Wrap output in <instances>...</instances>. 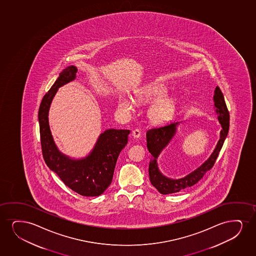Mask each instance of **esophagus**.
Segmentation results:
<instances>
[{
	"label": "esophagus",
	"instance_id": "esophagus-1",
	"mask_svg": "<svg viewBox=\"0 0 256 256\" xmlns=\"http://www.w3.org/2000/svg\"><path fill=\"white\" fill-rule=\"evenodd\" d=\"M141 136V132L140 129H135L132 132V136L134 138H138Z\"/></svg>",
	"mask_w": 256,
	"mask_h": 256
}]
</instances>
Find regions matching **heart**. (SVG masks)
<instances>
[{
	"instance_id": "obj_1",
	"label": "heart",
	"mask_w": 256,
	"mask_h": 256,
	"mask_svg": "<svg viewBox=\"0 0 256 256\" xmlns=\"http://www.w3.org/2000/svg\"><path fill=\"white\" fill-rule=\"evenodd\" d=\"M146 94L148 97L160 98L165 96L166 91L164 88H159V86H152L149 89H147ZM118 106L120 108L128 112H130L133 109L132 104L126 98H121ZM176 109V103L173 98H161L150 107L149 110L150 120H152L155 123L166 122L174 116Z\"/></svg>"
}]
</instances>
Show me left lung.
I'll return each mask as SVG.
<instances>
[{"label": "left lung", "mask_w": 256, "mask_h": 256, "mask_svg": "<svg viewBox=\"0 0 256 256\" xmlns=\"http://www.w3.org/2000/svg\"><path fill=\"white\" fill-rule=\"evenodd\" d=\"M214 106L216 107V114H218V120L222 126L220 133V140L217 142L216 149L208 158L207 161L198 167L194 172L180 179H170L166 178L159 172L156 158L159 154L166 146H168L170 141L176 134V126L180 122H168L160 126L153 127L148 130L146 132L147 148L149 152L152 156L149 164L150 181L152 184L162 194L176 193L182 190L191 187L198 184V182L204 178L206 172H208L213 167L217 156L219 155L220 149L224 146V141L226 138L230 129V112L226 108L224 100V94L220 91L219 86L216 88L214 94Z\"/></svg>", "instance_id": "8db88e82"}]
</instances>
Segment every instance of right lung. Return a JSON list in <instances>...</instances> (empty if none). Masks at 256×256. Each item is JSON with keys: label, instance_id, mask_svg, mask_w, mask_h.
<instances>
[{"label": "right lung", "instance_id": "obj_1", "mask_svg": "<svg viewBox=\"0 0 256 256\" xmlns=\"http://www.w3.org/2000/svg\"><path fill=\"white\" fill-rule=\"evenodd\" d=\"M77 68L74 66L64 69L40 106L38 118L43 158L50 170L72 190L84 196H98L112 184L116 160L120 152L126 146L130 130H104L92 152L84 158L71 159L58 150L49 128V107L58 88L74 80Z\"/></svg>", "mask_w": 256, "mask_h": 256}]
</instances>
